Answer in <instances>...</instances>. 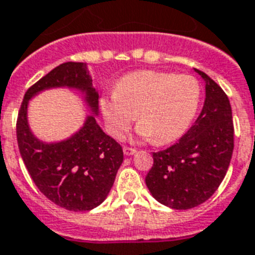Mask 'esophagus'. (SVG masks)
<instances>
[{"label":"esophagus","mask_w":255,"mask_h":255,"mask_svg":"<svg viewBox=\"0 0 255 255\" xmlns=\"http://www.w3.org/2000/svg\"><path fill=\"white\" fill-rule=\"evenodd\" d=\"M123 152L126 156H132L136 153V149L135 148H129V147H124L123 148Z\"/></svg>","instance_id":"34e87169"}]
</instances>
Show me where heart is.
Listing matches in <instances>:
<instances>
[{
	"label": "heart",
	"mask_w": 255,
	"mask_h": 255,
	"mask_svg": "<svg viewBox=\"0 0 255 255\" xmlns=\"http://www.w3.org/2000/svg\"><path fill=\"white\" fill-rule=\"evenodd\" d=\"M200 100L201 87L192 75L144 70L122 78L115 92L102 96L99 104L115 139H122L139 116L136 135L168 144L188 131Z\"/></svg>",
	"instance_id": "obj_1"
}]
</instances>
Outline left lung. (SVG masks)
Here are the masks:
<instances>
[{"label": "left lung", "mask_w": 255, "mask_h": 255, "mask_svg": "<svg viewBox=\"0 0 255 255\" xmlns=\"http://www.w3.org/2000/svg\"><path fill=\"white\" fill-rule=\"evenodd\" d=\"M205 83V102L189 131L172 147L153 152L145 184L155 200L172 209H192L217 190L234 148L232 107L222 88L194 69Z\"/></svg>", "instance_id": "8db88e82"}]
</instances>
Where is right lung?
Returning a JSON list of instances; mask_svg holds the SVG:
<instances>
[{"label": "right lung", "mask_w": 255, "mask_h": 255, "mask_svg": "<svg viewBox=\"0 0 255 255\" xmlns=\"http://www.w3.org/2000/svg\"><path fill=\"white\" fill-rule=\"evenodd\" d=\"M69 88L78 92L90 111L73 135L59 142H43L28 124V102L41 92ZM99 94L88 67L66 62L26 91L17 120L19 153L37 188L54 204L71 212H86L107 198L123 163V149L96 123Z\"/></svg>", "instance_id": "right-lung-1"}]
</instances>
